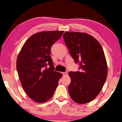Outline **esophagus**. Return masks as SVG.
<instances>
[{
  "label": "esophagus",
  "mask_w": 122,
  "mask_h": 122,
  "mask_svg": "<svg viewBox=\"0 0 122 122\" xmlns=\"http://www.w3.org/2000/svg\"><path fill=\"white\" fill-rule=\"evenodd\" d=\"M62 74L63 75H65L68 74V73H67V72H64V73H62Z\"/></svg>",
  "instance_id": "obj_1"
}]
</instances>
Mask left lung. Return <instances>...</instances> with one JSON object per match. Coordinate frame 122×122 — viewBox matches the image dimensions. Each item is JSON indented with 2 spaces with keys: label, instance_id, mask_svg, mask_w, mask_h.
Masks as SVG:
<instances>
[{
  "label": "left lung",
  "instance_id": "left-lung-1",
  "mask_svg": "<svg viewBox=\"0 0 122 122\" xmlns=\"http://www.w3.org/2000/svg\"><path fill=\"white\" fill-rule=\"evenodd\" d=\"M63 38L70 54L81 69V71L69 73V93L76 103H88L99 94L107 79L108 69L103 49L97 40L85 33L66 32Z\"/></svg>",
  "mask_w": 122,
  "mask_h": 122
}]
</instances>
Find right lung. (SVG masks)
Returning <instances> with one entry per match:
<instances>
[{
	"mask_svg": "<svg viewBox=\"0 0 122 122\" xmlns=\"http://www.w3.org/2000/svg\"><path fill=\"white\" fill-rule=\"evenodd\" d=\"M63 31H43L31 36L23 46L16 68L23 89L35 102L43 103L51 98L62 74L54 71L50 56L51 47Z\"/></svg>",
	"mask_w": 122,
	"mask_h": 122,
	"instance_id": "1",
	"label": "right lung"
}]
</instances>
